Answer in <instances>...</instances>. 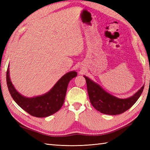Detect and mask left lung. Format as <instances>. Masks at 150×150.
Listing matches in <instances>:
<instances>
[{"mask_svg":"<svg viewBox=\"0 0 150 150\" xmlns=\"http://www.w3.org/2000/svg\"><path fill=\"white\" fill-rule=\"evenodd\" d=\"M87 84L90 103L100 113L111 115L121 114L129 110L141 97L144 85L136 93L126 98H120L108 93L99 84L84 75Z\"/></svg>","mask_w":150,"mask_h":150,"instance_id":"obj_1","label":"left lung"}]
</instances>
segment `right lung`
<instances>
[{
	"label": "right lung",
	"mask_w": 150,
	"mask_h": 150,
	"mask_svg": "<svg viewBox=\"0 0 150 150\" xmlns=\"http://www.w3.org/2000/svg\"><path fill=\"white\" fill-rule=\"evenodd\" d=\"M77 73L71 71L66 73L47 93L33 97H26L16 90L9 77V66L6 81L11 97L22 109L36 117H46L58 111L65 100L67 88L69 81L77 77Z\"/></svg>",
	"instance_id": "right-lung-1"
}]
</instances>
